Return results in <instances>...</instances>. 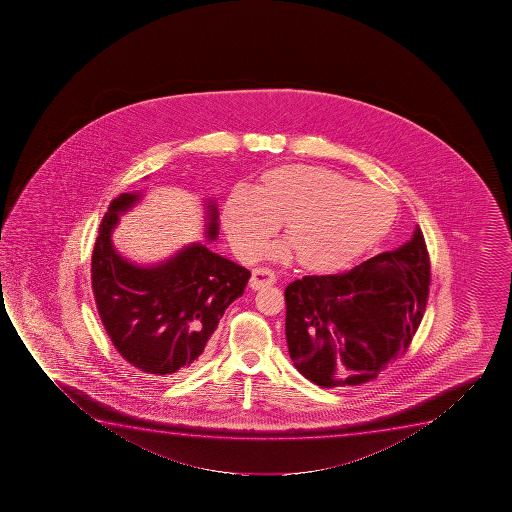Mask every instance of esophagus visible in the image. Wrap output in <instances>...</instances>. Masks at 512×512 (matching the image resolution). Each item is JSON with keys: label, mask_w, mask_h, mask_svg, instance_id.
Returning a JSON list of instances; mask_svg holds the SVG:
<instances>
[{"label": "esophagus", "mask_w": 512, "mask_h": 512, "mask_svg": "<svg viewBox=\"0 0 512 512\" xmlns=\"http://www.w3.org/2000/svg\"><path fill=\"white\" fill-rule=\"evenodd\" d=\"M274 283H276V274H274V272L269 271V269H264V267L253 269L252 279H250V288L257 291V289L272 286Z\"/></svg>", "instance_id": "34e87169"}]
</instances>
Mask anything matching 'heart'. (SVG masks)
I'll return each mask as SVG.
<instances>
[{
    "label": "heart",
    "instance_id": "obj_1",
    "mask_svg": "<svg viewBox=\"0 0 512 512\" xmlns=\"http://www.w3.org/2000/svg\"><path fill=\"white\" fill-rule=\"evenodd\" d=\"M396 200L380 188L308 164H284L260 175L255 190L226 197L223 228L243 259H257L284 221L289 241L271 248L272 259L295 250L303 269L331 274L348 267L384 240L396 221Z\"/></svg>",
    "mask_w": 512,
    "mask_h": 512
}]
</instances>
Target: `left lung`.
<instances>
[{
  "label": "left lung",
  "instance_id": "obj_1",
  "mask_svg": "<svg viewBox=\"0 0 512 512\" xmlns=\"http://www.w3.org/2000/svg\"><path fill=\"white\" fill-rule=\"evenodd\" d=\"M428 286L430 262L418 226L404 245L351 271L298 279L284 291L289 358L325 389L375 379L408 349Z\"/></svg>",
  "mask_w": 512,
  "mask_h": 512
}]
</instances>
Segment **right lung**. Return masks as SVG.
I'll return each instance as SVG.
<instances>
[{
	"label": "right lung",
	"instance_id": "1",
	"mask_svg": "<svg viewBox=\"0 0 512 512\" xmlns=\"http://www.w3.org/2000/svg\"><path fill=\"white\" fill-rule=\"evenodd\" d=\"M121 193L109 204L92 253V289L104 329L125 360L159 379L199 367L226 308L243 295L250 271L207 247L219 235L216 200L205 199V241L156 264H137L113 243L120 216L144 199Z\"/></svg>",
	"mask_w": 512,
	"mask_h": 512
}]
</instances>
